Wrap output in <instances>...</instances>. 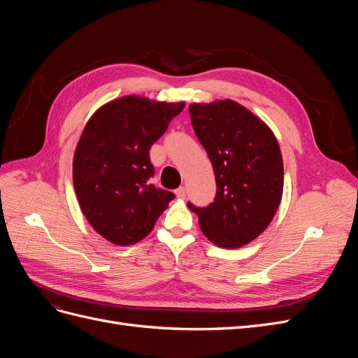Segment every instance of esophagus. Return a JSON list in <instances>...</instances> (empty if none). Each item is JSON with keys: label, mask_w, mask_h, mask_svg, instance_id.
<instances>
[{"label": "esophagus", "mask_w": 358, "mask_h": 358, "mask_svg": "<svg viewBox=\"0 0 358 358\" xmlns=\"http://www.w3.org/2000/svg\"><path fill=\"white\" fill-rule=\"evenodd\" d=\"M175 194H176V197H178V199H185V196H187V189L183 188V187H180V188H178V189L175 191Z\"/></svg>", "instance_id": "obj_1"}]
</instances>
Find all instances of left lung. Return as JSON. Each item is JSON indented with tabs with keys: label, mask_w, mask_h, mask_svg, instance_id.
<instances>
[{
	"label": "left lung",
	"mask_w": 358,
	"mask_h": 358,
	"mask_svg": "<svg viewBox=\"0 0 358 358\" xmlns=\"http://www.w3.org/2000/svg\"><path fill=\"white\" fill-rule=\"evenodd\" d=\"M192 128L212 162L216 197L199 215L203 234L220 248L248 245L262 234L280 204L284 162L266 122L233 100L189 104Z\"/></svg>",
	"instance_id": "8db88e82"
}]
</instances>
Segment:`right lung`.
Returning a JSON list of instances; mask_svg holds the SVG:
<instances>
[{
  "label": "right lung",
  "instance_id": "right-lung-1",
  "mask_svg": "<svg viewBox=\"0 0 358 358\" xmlns=\"http://www.w3.org/2000/svg\"><path fill=\"white\" fill-rule=\"evenodd\" d=\"M183 107L125 95L86 122L73 157V185L86 220L106 241L128 246L145 239L175 199L149 182V149Z\"/></svg>",
  "mask_w": 358,
  "mask_h": 358
}]
</instances>
